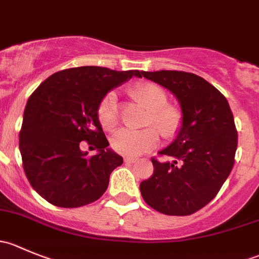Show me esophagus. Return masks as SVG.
<instances>
[{"label":"esophagus","instance_id":"obj_1","mask_svg":"<svg viewBox=\"0 0 259 259\" xmlns=\"http://www.w3.org/2000/svg\"><path fill=\"white\" fill-rule=\"evenodd\" d=\"M124 161L126 164H133V163H135V161H137V159H135V158H130V156H125Z\"/></svg>","mask_w":259,"mask_h":259}]
</instances>
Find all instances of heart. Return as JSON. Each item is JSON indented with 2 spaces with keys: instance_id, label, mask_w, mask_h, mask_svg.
Masks as SVG:
<instances>
[{
  "instance_id": "obj_1",
  "label": "heart",
  "mask_w": 259,
  "mask_h": 259,
  "mask_svg": "<svg viewBox=\"0 0 259 259\" xmlns=\"http://www.w3.org/2000/svg\"><path fill=\"white\" fill-rule=\"evenodd\" d=\"M129 95L145 105L149 110V116L145 121V125L149 127L140 132L119 130L111 139L115 151L133 158L153 150L159 143L156 130L165 140H173L178 137L184 125V113L178 105L168 103V94L161 86L154 82H140L130 89ZM98 116L104 129L113 130L117 126L120 111L117 96L114 91H110L101 99Z\"/></svg>"
}]
</instances>
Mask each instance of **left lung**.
Instances as JSON below:
<instances>
[{
  "label": "left lung",
  "instance_id": "left-lung-1",
  "mask_svg": "<svg viewBox=\"0 0 259 259\" xmlns=\"http://www.w3.org/2000/svg\"><path fill=\"white\" fill-rule=\"evenodd\" d=\"M146 79L170 90L184 113L177 139L151 158L154 173L140 183L143 199L166 215H189L221 190L234 165L238 134L226 96L192 72L142 71Z\"/></svg>",
  "mask_w": 259,
  "mask_h": 259
}]
</instances>
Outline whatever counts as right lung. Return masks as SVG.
<instances>
[{
  "instance_id": "right-lung-1",
  "label": "right lung",
  "mask_w": 259,
  "mask_h": 259,
  "mask_svg": "<svg viewBox=\"0 0 259 259\" xmlns=\"http://www.w3.org/2000/svg\"><path fill=\"white\" fill-rule=\"evenodd\" d=\"M133 76L142 72L72 67L55 72L28 98L20 132L22 166L31 187L52 205L82 207L108 189L122 158L108 149L98 108L111 89ZM81 141L95 145L99 154L81 152Z\"/></svg>"
}]
</instances>
